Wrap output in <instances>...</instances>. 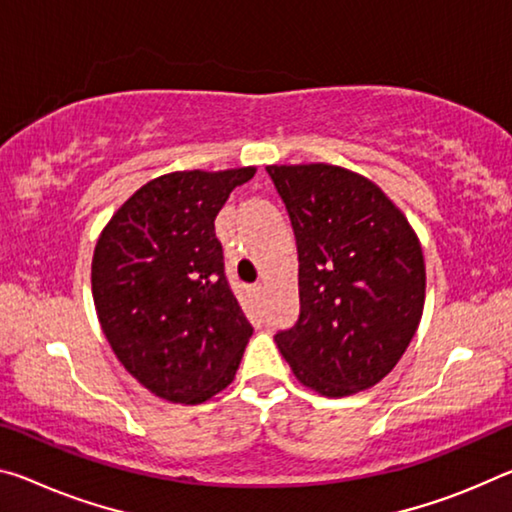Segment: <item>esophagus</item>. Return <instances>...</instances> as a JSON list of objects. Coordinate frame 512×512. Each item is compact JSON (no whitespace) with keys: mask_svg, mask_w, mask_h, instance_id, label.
I'll list each match as a JSON object with an SVG mask.
<instances>
[{"mask_svg":"<svg viewBox=\"0 0 512 512\" xmlns=\"http://www.w3.org/2000/svg\"><path fill=\"white\" fill-rule=\"evenodd\" d=\"M250 291H253V296H255V298H262V294H264V285H262V282H255V285L250 287Z\"/></svg>","mask_w":512,"mask_h":512,"instance_id":"34e87169","label":"esophagus"}]
</instances>
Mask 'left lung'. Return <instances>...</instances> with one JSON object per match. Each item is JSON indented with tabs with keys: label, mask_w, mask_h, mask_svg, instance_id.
Listing matches in <instances>:
<instances>
[{
	"label": "left lung",
	"mask_w": 512,
	"mask_h": 512,
	"mask_svg": "<svg viewBox=\"0 0 512 512\" xmlns=\"http://www.w3.org/2000/svg\"><path fill=\"white\" fill-rule=\"evenodd\" d=\"M298 248V321L275 342L300 383L348 396L383 380L415 337L426 269L405 216L351 170L266 166Z\"/></svg>",
	"instance_id": "obj_1"
}]
</instances>
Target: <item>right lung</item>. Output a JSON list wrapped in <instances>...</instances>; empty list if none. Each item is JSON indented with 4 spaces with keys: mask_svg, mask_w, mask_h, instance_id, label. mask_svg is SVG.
Instances as JSON below:
<instances>
[{
    "mask_svg": "<svg viewBox=\"0 0 512 512\" xmlns=\"http://www.w3.org/2000/svg\"><path fill=\"white\" fill-rule=\"evenodd\" d=\"M255 168L184 170L141 186L93 255V298L123 367L173 403H202L232 383L253 335L225 275L214 221Z\"/></svg>",
    "mask_w": 512,
    "mask_h": 512,
    "instance_id": "1",
    "label": "right lung"
}]
</instances>
